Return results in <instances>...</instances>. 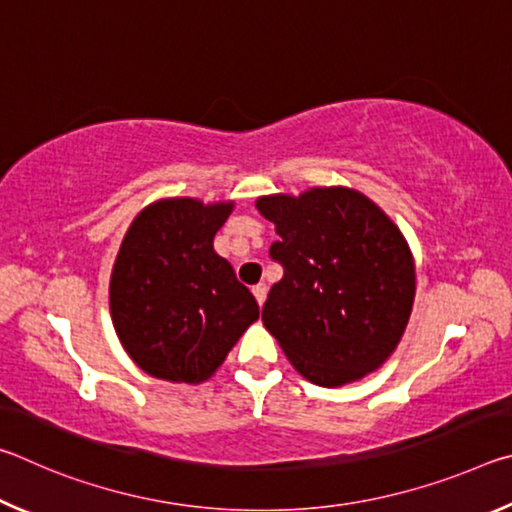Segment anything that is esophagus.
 Wrapping results in <instances>:
<instances>
[{
  "label": "esophagus",
  "mask_w": 512,
  "mask_h": 512,
  "mask_svg": "<svg viewBox=\"0 0 512 512\" xmlns=\"http://www.w3.org/2000/svg\"><path fill=\"white\" fill-rule=\"evenodd\" d=\"M266 293H268V289H266V284H264V282H259V284H255V287H253V296H255V300L259 302V307L264 305Z\"/></svg>",
  "instance_id": "34e87169"
}]
</instances>
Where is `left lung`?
Here are the masks:
<instances>
[{
  "instance_id": "1",
  "label": "left lung",
  "mask_w": 512,
  "mask_h": 512,
  "mask_svg": "<svg viewBox=\"0 0 512 512\" xmlns=\"http://www.w3.org/2000/svg\"><path fill=\"white\" fill-rule=\"evenodd\" d=\"M284 275L262 320L302 377L343 386L391 357L409 323L415 264L400 228L361 192L314 187L257 198Z\"/></svg>"
}]
</instances>
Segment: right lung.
I'll return each mask as SVG.
<instances>
[{"label":"right lung","mask_w":512,"mask_h":512,"mask_svg":"<svg viewBox=\"0 0 512 512\" xmlns=\"http://www.w3.org/2000/svg\"><path fill=\"white\" fill-rule=\"evenodd\" d=\"M235 203L162 198L128 228L110 275V316L146 375L201 384L259 318L214 235Z\"/></svg>","instance_id":"right-lung-1"}]
</instances>
